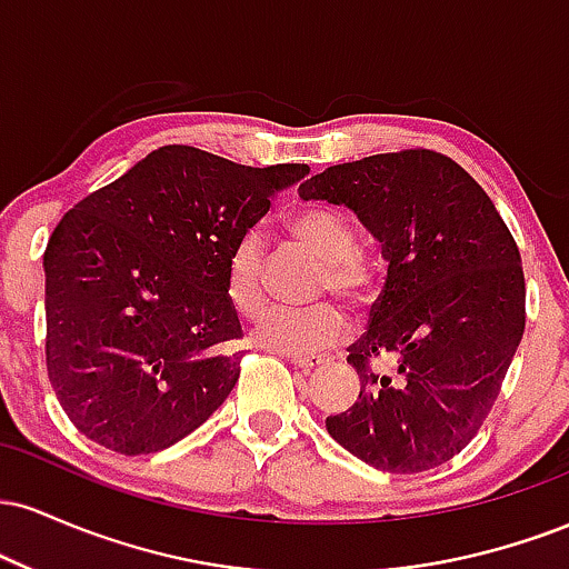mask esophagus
<instances>
[{"label": "esophagus", "instance_id": "1", "mask_svg": "<svg viewBox=\"0 0 569 569\" xmlns=\"http://www.w3.org/2000/svg\"><path fill=\"white\" fill-rule=\"evenodd\" d=\"M289 358H291L293 367H299V369H305V371L323 367V363L329 361V358L321 356V352H291Z\"/></svg>", "mask_w": 569, "mask_h": 569}]
</instances>
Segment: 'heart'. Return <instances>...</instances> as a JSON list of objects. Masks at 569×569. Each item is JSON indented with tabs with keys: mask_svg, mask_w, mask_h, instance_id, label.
I'll list each match as a JSON object with an SVG mask.
<instances>
[{
	"mask_svg": "<svg viewBox=\"0 0 569 569\" xmlns=\"http://www.w3.org/2000/svg\"><path fill=\"white\" fill-rule=\"evenodd\" d=\"M291 232L323 259L318 291H335L350 302H367L380 286L385 262L377 248L356 243V227L348 213L335 206H307L291 217ZM267 238L262 224H248L238 232L227 251L224 286L227 297L240 312H253L264 297ZM345 312L331 299L310 307L267 305L257 312L251 326L253 342L270 350L310 352L326 348L342 335Z\"/></svg>",
	"mask_w": 569,
	"mask_h": 569,
	"instance_id": "obj_1",
	"label": "heart"
}]
</instances>
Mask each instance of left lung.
<instances>
[{"label":"left lung","instance_id":"obj_1","mask_svg":"<svg viewBox=\"0 0 569 569\" xmlns=\"http://www.w3.org/2000/svg\"><path fill=\"white\" fill-rule=\"evenodd\" d=\"M299 198L348 206L388 262L367 335L348 348L361 390L326 430L388 473L452 460L479 433L525 335L511 230L473 176L430 149L331 166Z\"/></svg>","mask_w":569,"mask_h":569}]
</instances>
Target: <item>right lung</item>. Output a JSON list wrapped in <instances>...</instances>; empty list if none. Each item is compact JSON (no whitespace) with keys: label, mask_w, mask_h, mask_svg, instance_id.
Segmentation results:
<instances>
[{"label":"right lung","mask_w":569,"mask_h":569,"mask_svg":"<svg viewBox=\"0 0 569 569\" xmlns=\"http://www.w3.org/2000/svg\"><path fill=\"white\" fill-rule=\"evenodd\" d=\"M307 173L171 143L63 213L44 248V352L80 433L120 455L160 452L224 403L243 337L227 251Z\"/></svg>","instance_id":"add662e5"}]
</instances>
